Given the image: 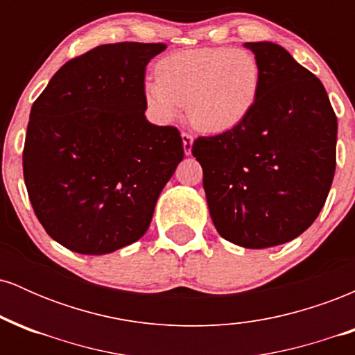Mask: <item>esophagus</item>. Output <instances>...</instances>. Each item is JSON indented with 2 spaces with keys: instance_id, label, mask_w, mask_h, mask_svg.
Segmentation results:
<instances>
[{
  "instance_id": "obj_1",
  "label": "esophagus",
  "mask_w": 355,
  "mask_h": 355,
  "mask_svg": "<svg viewBox=\"0 0 355 355\" xmlns=\"http://www.w3.org/2000/svg\"><path fill=\"white\" fill-rule=\"evenodd\" d=\"M182 141H183V152L185 155H190L191 153V146H193V137L190 135V133H182Z\"/></svg>"
}]
</instances>
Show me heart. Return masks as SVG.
Segmentation results:
<instances>
[{"instance_id": "obj_1", "label": "heart", "mask_w": 355, "mask_h": 355, "mask_svg": "<svg viewBox=\"0 0 355 355\" xmlns=\"http://www.w3.org/2000/svg\"><path fill=\"white\" fill-rule=\"evenodd\" d=\"M157 80L145 83V101L162 123L187 103L190 121L207 133L237 128L252 115L260 95L259 61L242 48H197L165 56Z\"/></svg>"}]
</instances>
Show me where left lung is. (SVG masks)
Here are the masks:
<instances>
[{
    "label": "left lung",
    "mask_w": 355,
    "mask_h": 355,
    "mask_svg": "<svg viewBox=\"0 0 355 355\" xmlns=\"http://www.w3.org/2000/svg\"><path fill=\"white\" fill-rule=\"evenodd\" d=\"M262 81L252 115L237 128L198 137L210 217L245 248L291 242L320 214L336 172L337 116L324 85L280 44L245 43Z\"/></svg>",
    "instance_id": "obj_1"
}]
</instances>
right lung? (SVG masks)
<instances>
[{
    "mask_svg": "<svg viewBox=\"0 0 355 355\" xmlns=\"http://www.w3.org/2000/svg\"><path fill=\"white\" fill-rule=\"evenodd\" d=\"M164 43L101 44L64 63L31 107L28 197L53 240L103 255L144 237L183 160L175 126L145 116V68Z\"/></svg>",
    "mask_w": 355,
    "mask_h": 355,
    "instance_id": "obj_1",
    "label": "right lung"
}]
</instances>
